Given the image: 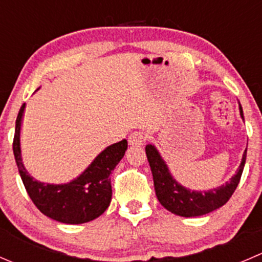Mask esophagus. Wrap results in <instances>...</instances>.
Listing matches in <instances>:
<instances>
[{"instance_id": "obj_1", "label": "esophagus", "mask_w": 262, "mask_h": 262, "mask_svg": "<svg viewBox=\"0 0 262 262\" xmlns=\"http://www.w3.org/2000/svg\"><path fill=\"white\" fill-rule=\"evenodd\" d=\"M144 141H146V134L142 133V132H133L128 138L129 144H132V146H141Z\"/></svg>"}]
</instances>
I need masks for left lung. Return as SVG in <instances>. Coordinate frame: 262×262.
I'll return each mask as SVG.
<instances>
[{"label":"left lung","instance_id":"obj_1","mask_svg":"<svg viewBox=\"0 0 262 262\" xmlns=\"http://www.w3.org/2000/svg\"><path fill=\"white\" fill-rule=\"evenodd\" d=\"M239 114L242 120H245L241 103ZM146 155L149 162V167H151L152 177H154L155 192H156L160 204L167 211L175 215L194 217L209 214V212L224 206L229 201L239 183L241 177H242L247 149H245L243 152L239 167L237 169L235 174L230 178L229 182L209 190H192L178 183V180H175L170 172L165 160L162 159L154 144H147Z\"/></svg>","mask_w":262,"mask_h":262}]
</instances>
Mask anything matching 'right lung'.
<instances>
[{"label": "right lung", "mask_w": 262, "mask_h": 262, "mask_svg": "<svg viewBox=\"0 0 262 262\" xmlns=\"http://www.w3.org/2000/svg\"><path fill=\"white\" fill-rule=\"evenodd\" d=\"M25 103L20 107L15 125L12 149L24 187L42 214L63 224H83L97 219L111 202L110 174L128 148L126 139L106 147L75 179L63 184L38 182L25 169L20 148V129Z\"/></svg>", "instance_id": "1"}]
</instances>
